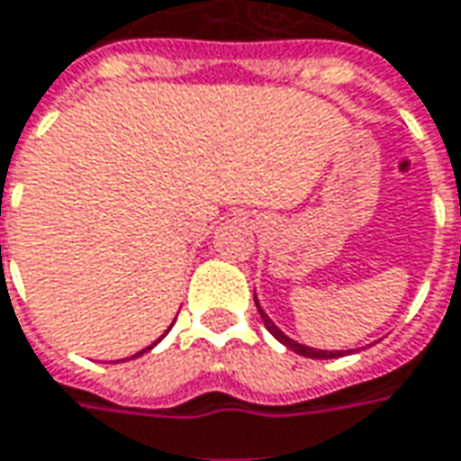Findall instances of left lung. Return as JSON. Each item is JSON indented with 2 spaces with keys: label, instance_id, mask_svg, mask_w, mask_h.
<instances>
[{
  "label": "left lung",
  "instance_id": "8db88e82",
  "mask_svg": "<svg viewBox=\"0 0 461 461\" xmlns=\"http://www.w3.org/2000/svg\"><path fill=\"white\" fill-rule=\"evenodd\" d=\"M255 303H257V297H255ZM257 310H259V315H262V321H265V328L270 330L272 336L277 338V340H280L283 346H287L290 350H295V353H300V356H305V358H340V356L350 353V350H318V348H310V346H303V343H295L293 338L285 336L283 330H280V328H277V325L265 315V310L259 308V305H257Z\"/></svg>",
  "mask_w": 461,
  "mask_h": 461
}]
</instances>
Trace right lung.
<instances>
[{
	"label": "right lung",
	"instance_id": "right-lung-1",
	"mask_svg": "<svg viewBox=\"0 0 461 461\" xmlns=\"http://www.w3.org/2000/svg\"><path fill=\"white\" fill-rule=\"evenodd\" d=\"M166 333H168V330H166ZM166 333H164V336H166ZM164 336H161V338H164ZM161 338H158V340H161ZM158 340H156V343H158ZM156 343H153V346H156ZM153 346H149V348H143V350H140V353H146V350H151ZM140 353H136V356H140ZM136 356H131V358H136Z\"/></svg>",
	"mask_w": 461,
	"mask_h": 461
}]
</instances>
